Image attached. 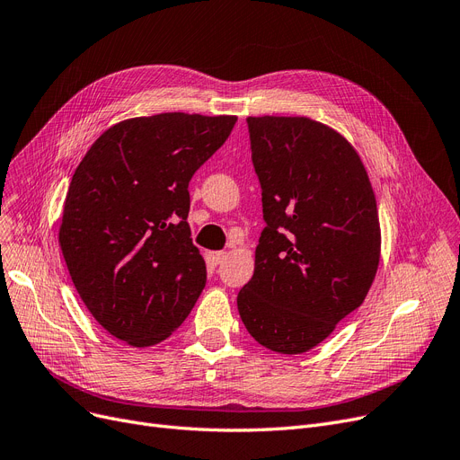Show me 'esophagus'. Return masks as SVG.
Masks as SVG:
<instances>
[{
    "label": "esophagus",
    "instance_id": "1",
    "mask_svg": "<svg viewBox=\"0 0 460 460\" xmlns=\"http://www.w3.org/2000/svg\"><path fill=\"white\" fill-rule=\"evenodd\" d=\"M226 257H227V252H210V259H212V261H214L216 265L224 263Z\"/></svg>",
    "mask_w": 460,
    "mask_h": 460
}]
</instances>
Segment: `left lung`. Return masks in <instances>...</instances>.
Instances as JSON below:
<instances>
[{
	"mask_svg": "<svg viewBox=\"0 0 460 460\" xmlns=\"http://www.w3.org/2000/svg\"><path fill=\"white\" fill-rule=\"evenodd\" d=\"M267 227L238 314L255 341L305 353L363 305L382 229L368 172L336 129L306 116H248Z\"/></svg>",
	"mask_w": 460,
	"mask_h": 460,
	"instance_id": "obj_1",
	"label": "left lung"
}]
</instances>
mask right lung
<instances>
[{
  "instance_id": "add662e5",
  "label": "right lung",
  "mask_w": 460,
  "mask_h": 460,
  "mask_svg": "<svg viewBox=\"0 0 460 460\" xmlns=\"http://www.w3.org/2000/svg\"><path fill=\"white\" fill-rule=\"evenodd\" d=\"M236 116L128 118L95 138L66 195L58 241L83 303L107 332L148 348L182 325L207 282L188 184Z\"/></svg>"
}]
</instances>
